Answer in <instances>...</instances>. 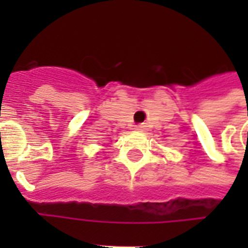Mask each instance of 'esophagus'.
<instances>
[{
  "instance_id": "esophagus-1",
  "label": "esophagus",
  "mask_w": 248,
  "mask_h": 248,
  "mask_svg": "<svg viewBox=\"0 0 248 248\" xmlns=\"http://www.w3.org/2000/svg\"><path fill=\"white\" fill-rule=\"evenodd\" d=\"M137 131H145L146 130V126L143 124H135V127H134Z\"/></svg>"
}]
</instances>
